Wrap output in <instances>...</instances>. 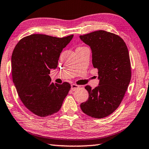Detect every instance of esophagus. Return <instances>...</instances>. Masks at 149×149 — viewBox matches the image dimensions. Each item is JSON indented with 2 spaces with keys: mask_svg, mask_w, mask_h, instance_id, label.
<instances>
[{
  "mask_svg": "<svg viewBox=\"0 0 149 149\" xmlns=\"http://www.w3.org/2000/svg\"><path fill=\"white\" fill-rule=\"evenodd\" d=\"M79 88H80V86H79V85L76 84H72L71 85V90L72 91H75L77 90Z\"/></svg>",
  "mask_w": 149,
  "mask_h": 149,
  "instance_id": "esophagus-1",
  "label": "esophagus"
}]
</instances>
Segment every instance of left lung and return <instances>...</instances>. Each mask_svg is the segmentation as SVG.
Returning a JSON list of instances; mask_svg holds the SVG:
<instances>
[{"instance_id": "8db88e82", "label": "left lung", "mask_w": 149, "mask_h": 149, "mask_svg": "<svg viewBox=\"0 0 149 149\" xmlns=\"http://www.w3.org/2000/svg\"><path fill=\"white\" fill-rule=\"evenodd\" d=\"M92 50V63L98 70L99 85L85 86L89 99L81 104L86 115L102 118L110 115L121 103L131 78L127 47L117 34L99 30L80 36Z\"/></svg>"}]
</instances>
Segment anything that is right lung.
Masks as SVG:
<instances>
[{
  "label": "right lung",
  "instance_id": "obj_1",
  "mask_svg": "<svg viewBox=\"0 0 149 149\" xmlns=\"http://www.w3.org/2000/svg\"><path fill=\"white\" fill-rule=\"evenodd\" d=\"M74 35L57 38L33 34L22 38L11 57L13 81L22 103L30 111L41 117L61 109L71 86L51 82L50 69L56 68L60 53Z\"/></svg>",
  "mask_w": 149,
  "mask_h": 149
}]
</instances>
